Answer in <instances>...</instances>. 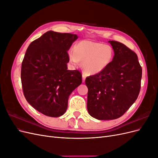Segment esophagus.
I'll return each instance as SVG.
<instances>
[{"instance_id":"obj_1","label":"esophagus","mask_w":158,"mask_h":158,"mask_svg":"<svg viewBox=\"0 0 158 158\" xmlns=\"http://www.w3.org/2000/svg\"><path fill=\"white\" fill-rule=\"evenodd\" d=\"M85 78H86V74H84V73H83V74H82V81H83V82H85Z\"/></svg>"}]
</instances>
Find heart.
Returning <instances> with one entry per match:
<instances>
[{
	"label": "heart",
	"mask_w": 158,
	"mask_h": 158,
	"mask_svg": "<svg viewBox=\"0 0 158 158\" xmlns=\"http://www.w3.org/2000/svg\"><path fill=\"white\" fill-rule=\"evenodd\" d=\"M113 50L111 46L102 43L82 41L69 51L70 63L73 66L82 62L84 70L88 74H96L106 69L113 59Z\"/></svg>",
	"instance_id": "1"
}]
</instances>
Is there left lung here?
I'll return each mask as SVG.
<instances>
[{"mask_svg": "<svg viewBox=\"0 0 158 158\" xmlns=\"http://www.w3.org/2000/svg\"><path fill=\"white\" fill-rule=\"evenodd\" d=\"M113 60L100 73L88 76L87 108L99 120L121 117L136 100L141 88L142 67L137 55L125 45L109 41Z\"/></svg>", "mask_w": 158, "mask_h": 158, "instance_id": "1", "label": "left lung"}]
</instances>
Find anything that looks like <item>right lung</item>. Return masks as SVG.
Masks as SVG:
<instances>
[{
  "label": "right lung",
  "mask_w": 158,
  "mask_h": 158,
  "mask_svg": "<svg viewBox=\"0 0 158 158\" xmlns=\"http://www.w3.org/2000/svg\"><path fill=\"white\" fill-rule=\"evenodd\" d=\"M76 34L49 31L32 41L22 63L21 81L27 102L51 117L66 112L70 94L82 82L78 70H67L68 50Z\"/></svg>",
  "instance_id": "add662e5"
}]
</instances>
